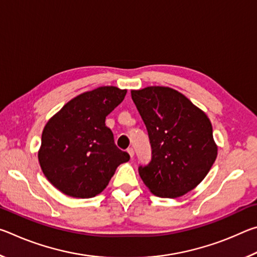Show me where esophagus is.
<instances>
[{
  "mask_svg": "<svg viewBox=\"0 0 257 257\" xmlns=\"http://www.w3.org/2000/svg\"><path fill=\"white\" fill-rule=\"evenodd\" d=\"M127 152H128V153H129V155H130V158H134V154H135V152H134V150L132 149V147H130V149H128L127 150Z\"/></svg>",
  "mask_w": 257,
  "mask_h": 257,
  "instance_id": "34e87169",
  "label": "esophagus"
}]
</instances>
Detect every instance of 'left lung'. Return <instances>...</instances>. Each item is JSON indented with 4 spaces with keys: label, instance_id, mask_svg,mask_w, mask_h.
<instances>
[{
    "label": "left lung",
    "instance_id": "obj_1",
    "mask_svg": "<svg viewBox=\"0 0 257 257\" xmlns=\"http://www.w3.org/2000/svg\"><path fill=\"white\" fill-rule=\"evenodd\" d=\"M132 98L152 147L151 162L139 165V176L156 196H182L206 177L216 159L210 119L170 87L132 90Z\"/></svg>",
    "mask_w": 257,
    "mask_h": 257
}]
</instances>
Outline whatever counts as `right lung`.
Here are the masks:
<instances>
[{"label": "right lung", "mask_w": 257, "mask_h": 257, "mask_svg": "<svg viewBox=\"0 0 257 257\" xmlns=\"http://www.w3.org/2000/svg\"><path fill=\"white\" fill-rule=\"evenodd\" d=\"M125 89L103 86L72 98L52 116L42 134L38 152L42 171L68 196L90 198L105 189L127 152L119 150L107 114L123 101Z\"/></svg>", "instance_id": "right-lung-1"}]
</instances>
